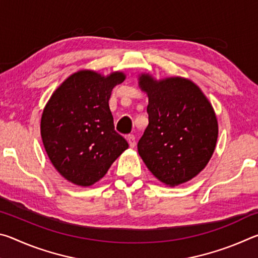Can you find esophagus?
I'll list each match as a JSON object with an SVG mask.
<instances>
[{
  "label": "esophagus",
  "instance_id": "34e87169",
  "mask_svg": "<svg viewBox=\"0 0 258 258\" xmlns=\"http://www.w3.org/2000/svg\"><path fill=\"white\" fill-rule=\"evenodd\" d=\"M127 142H128V145H130V147L131 148H134L135 147V145H137V141H135V137L133 134H130V135H127Z\"/></svg>",
  "mask_w": 258,
  "mask_h": 258
}]
</instances>
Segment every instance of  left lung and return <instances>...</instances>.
<instances>
[{
    "instance_id": "8db88e82",
    "label": "left lung",
    "mask_w": 258,
    "mask_h": 258,
    "mask_svg": "<svg viewBox=\"0 0 258 258\" xmlns=\"http://www.w3.org/2000/svg\"><path fill=\"white\" fill-rule=\"evenodd\" d=\"M148 94L149 124L138 151L148 169L166 185L190 181L212 158L218 137L215 111L194 82L183 77L156 81L139 76Z\"/></svg>"
}]
</instances>
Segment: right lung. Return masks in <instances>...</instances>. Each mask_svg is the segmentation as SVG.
Returning <instances> with one entry per match:
<instances>
[{
  "label": "right lung",
  "mask_w": 258,
  "mask_h": 258,
  "mask_svg": "<svg viewBox=\"0 0 258 258\" xmlns=\"http://www.w3.org/2000/svg\"><path fill=\"white\" fill-rule=\"evenodd\" d=\"M125 74L80 71L69 76L43 110L41 137L54 168L67 181L91 186L128 148L115 131L109 99Z\"/></svg>",
  "instance_id": "add662e5"
}]
</instances>
